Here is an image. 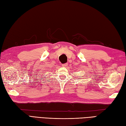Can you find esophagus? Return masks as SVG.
<instances>
[{
	"label": "esophagus",
	"instance_id": "obj_1",
	"mask_svg": "<svg viewBox=\"0 0 126 126\" xmlns=\"http://www.w3.org/2000/svg\"><path fill=\"white\" fill-rule=\"evenodd\" d=\"M67 66V63L62 64V66H63V67H66V66Z\"/></svg>",
	"mask_w": 126,
	"mask_h": 126
}]
</instances>
